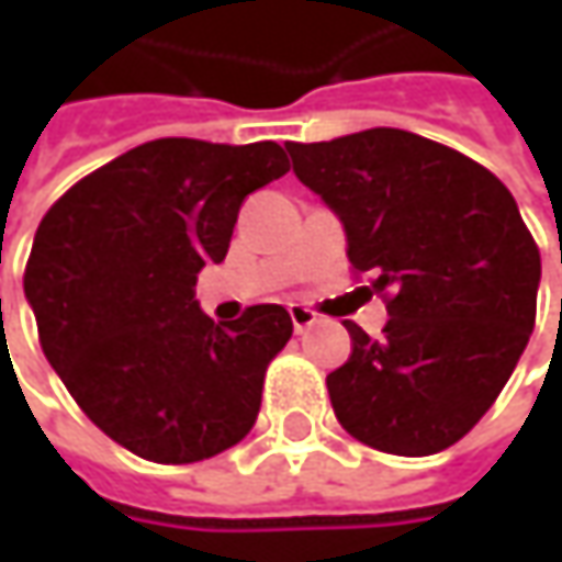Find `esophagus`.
<instances>
[{"mask_svg":"<svg viewBox=\"0 0 562 562\" xmlns=\"http://www.w3.org/2000/svg\"><path fill=\"white\" fill-rule=\"evenodd\" d=\"M288 313H291L293 328H296L300 335H303L306 328H313V325H318V322H322V318H318V313H313L310 306H300V303H291V310H288Z\"/></svg>","mask_w":562,"mask_h":562,"instance_id":"esophagus-1","label":"esophagus"}]
</instances>
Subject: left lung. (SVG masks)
<instances>
[{
    "mask_svg": "<svg viewBox=\"0 0 562 562\" xmlns=\"http://www.w3.org/2000/svg\"><path fill=\"white\" fill-rule=\"evenodd\" d=\"M293 175L387 291L384 337L347 322L328 375L337 422L384 453L457 443L504 391L535 328L541 256L507 187L469 156L397 127L288 143Z\"/></svg>",
    "mask_w": 562,
    "mask_h": 562,
    "instance_id": "8db88e82",
    "label": "left lung"
}]
</instances>
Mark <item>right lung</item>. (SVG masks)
Here are the masks:
<instances>
[{
    "instance_id": "obj_1",
    "label": "right lung",
    "mask_w": 562,
    "mask_h": 562,
    "mask_svg": "<svg viewBox=\"0 0 562 562\" xmlns=\"http://www.w3.org/2000/svg\"><path fill=\"white\" fill-rule=\"evenodd\" d=\"M291 165L274 140L162 137L77 181L43 215L24 271L40 344L77 406L153 463L244 441L291 340L284 306L212 322L196 274L227 256L240 203Z\"/></svg>"
}]
</instances>
